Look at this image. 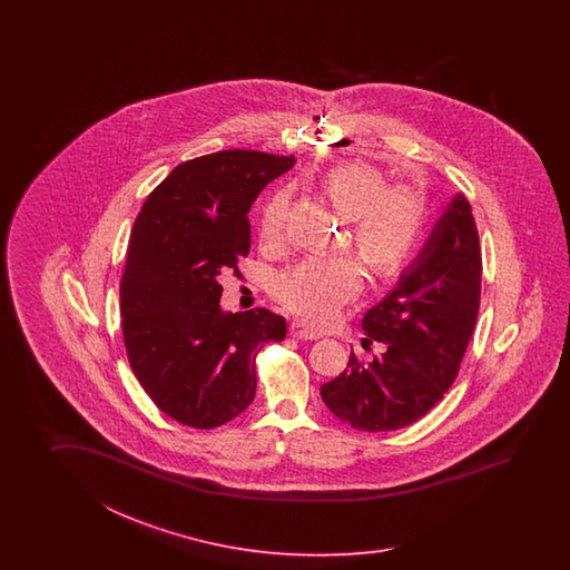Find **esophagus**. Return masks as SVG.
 Listing matches in <instances>:
<instances>
[{
    "label": "esophagus",
    "instance_id": "34e87169",
    "mask_svg": "<svg viewBox=\"0 0 570 570\" xmlns=\"http://www.w3.org/2000/svg\"><path fill=\"white\" fill-rule=\"evenodd\" d=\"M289 334L297 340H317L320 334L312 332L309 327L303 326L302 322H291Z\"/></svg>",
    "mask_w": 570,
    "mask_h": 570
}]
</instances>
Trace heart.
I'll return each mask as SVG.
<instances>
[{"label": "heart", "mask_w": 570, "mask_h": 570, "mask_svg": "<svg viewBox=\"0 0 570 570\" xmlns=\"http://www.w3.org/2000/svg\"><path fill=\"white\" fill-rule=\"evenodd\" d=\"M332 206L351 222L354 250L379 279L400 275L422 240L425 202L410 185H387L381 170L352 160L324 177ZM287 226V197L273 195L261 212V238L283 240ZM363 287V273L352 256H314L283 279L277 302L285 312L314 327L330 326Z\"/></svg>", "instance_id": "obj_1"}]
</instances>
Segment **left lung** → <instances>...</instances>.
<instances>
[{
  "label": "left lung",
  "instance_id": "1",
  "mask_svg": "<svg viewBox=\"0 0 570 570\" xmlns=\"http://www.w3.org/2000/svg\"><path fill=\"white\" fill-rule=\"evenodd\" d=\"M483 258L473 209L464 195L438 219L424 250L397 287L364 315V361L351 352L346 368L320 393L327 410L363 432H391L422 420L461 371L481 305Z\"/></svg>",
  "mask_w": 570,
  "mask_h": 570
}]
</instances>
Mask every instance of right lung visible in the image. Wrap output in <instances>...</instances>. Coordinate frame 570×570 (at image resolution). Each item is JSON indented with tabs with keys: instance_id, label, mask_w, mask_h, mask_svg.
Segmentation results:
<instances>
[{
	"instance_id": "1",
	"label": "right lung",
	"mask_w": 570,
	"mask_h": 570,
	"mask_svg": "<svg viewBox=\"0 0 570 570\" xmlns=\"http://www.w3.org/2000/svg\"><path fill=\"white\" fill-rule=\"evenodd\" d=\"M295 157L219 150L185 160L146 197L121 273L124 346L146 395L170 420L212 430L256 393V356L287 334L256 307L219 309L222 273L240 277L250 253L248 209Z\"/></svg>"
}]
</instances>
